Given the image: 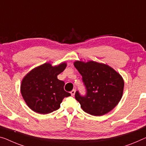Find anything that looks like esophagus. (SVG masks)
<instances>
[{
  "label": "esophagus",
  "mask_w": 146,
  "mask_h": 146,
  "mask_svg": "<svg viewBox=\"0 0 146 146\" xmlns=\"http://www.w3.org/2000/svg\"><path fill=\"white\" fill-rule=\"evenodd\" d=\"M75 93H76V90H75V89H73V90L70 92L71 95L72 96H74V95H75Z\"/></svg>",
  "instance_id": "esophagus-1"
}]
</instances>
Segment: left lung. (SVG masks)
Masks as SVG:
<instances>
[{
  "label": "left lung",
  "instance_id": "obj_1",
  "mask_svg": "<svg viewBox=\"0 0 146 146\" xmlns=\"http://www.w3.org/2000/svg\"><path fill=\"white\" fill-rule=\"evenodd\" d=\"M74 65L82 76L87 89L84 96L78 91L75 94L83 110L92 115L100 116L117 106L124 89V81L117 72L106 64L93 60H76Z\"/></svg>",
  "mask_w": 146,
  "mask_h": 146
}]
</instances>
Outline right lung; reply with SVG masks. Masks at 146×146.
I'll list each match as a JSON object with an SVG mask.
<instances>
[{
	"label": "right lung",
	"mask_w": 146,
	"mask_h": 146,
	"mask_svg": "<svg viewBox=\"0 0 146 146\" xmlns=\"http://www.w3.org/2000/svg\"><path fill=\"white\" fill-rule=\"evenodd\" d=\"M65 62L57 66L46 62L31 70L23 78L21 93L27 106L40 114L58 110L64 97L70 94L64 90V82L57 76L66 67Z\"/></svg>",
	"instance_id": "obj_1"
}]
</instances>
